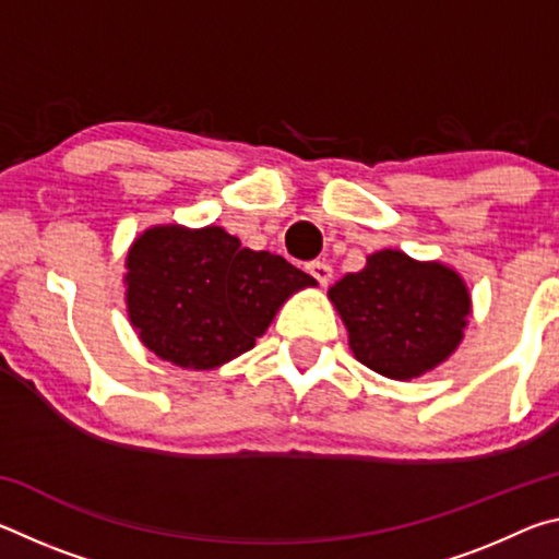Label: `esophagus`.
Returning a JSON list of instances; mask_svg holds the SVG:
<instances>
[{
  "mask_svg": "<svg viewBox=\"0 0 559 559\" xmlns=\"http://www.w3.org/2000/svg\"><path fill=\"white\" fill-rule=\"evenodd\" d=\"M306 271L320 283V286H328V283L333 281V269H330V263L325 261H310Z\"/></svg>",
  "mask_w": 559,
  "mask_h": 559,
  "instance_id": "esophagus-1",
  "label": "esophagus"
}]
</instances>
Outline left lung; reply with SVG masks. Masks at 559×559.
<instances>
[{"label": "left lung", "mask_w": 559, "mask_h": 559, "mask_svg": "<svg viewBox=\"0 0 559 559\" xmlns=\"http://www.w3.org/2000/svg\"><path fill=\"white\" fill-rule=\"evenodd\" d=\"M328 298L347 330L353 355L377 374L409 382L456 353L473 310L466 281L441 261H416L400 249L367 257Z\"/></svg>", "instance_id": "1"}]
</instances>
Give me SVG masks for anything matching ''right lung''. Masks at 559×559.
Listing matches in <instances>:
<instances>
[{
	"label": "right lung",
	"instance_id": "obj_1",
	"mask_svg": "<svg viewBox=\"0 0 559 559\" xmlns=\"http://www.w3.org/2000/svg\"><path fill=\"white\" fill-rule=\"evenodd\" d=\"M126 308L140 343L185 370H216L257 345L278 310L318 281L222 226H150L126 257Z\"/></svg>",
	"mask_w": 559,
	"mask_h": 559
}]
</instances>
